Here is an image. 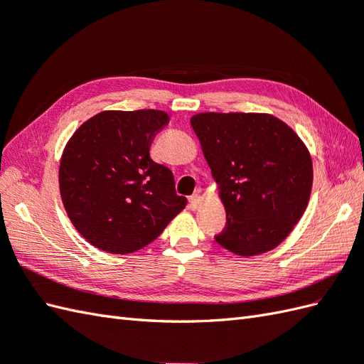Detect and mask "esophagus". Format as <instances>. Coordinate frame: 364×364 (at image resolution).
Returning a JSON list of instances; mask_svg holds the SVG:
<instances>
[{
  "mask_svg": "<svg viewBox=\"0 0 364 364\" xmlns=\"http://www.w3.org/2000/svg\"><path fill=\"white\" fill-rule=\"evenodd\" d=\"M200 203H201L200 193H193V196H191V198H189V208H191L192 210H196V209H198Z\"/></svg>",
  "mask_w": 364,
  "mask_h": 364,
  "instance_id": "34e87169",
  "label": "esophagus"
}]
</instances>
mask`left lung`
Returning a JSON list of instances; mask_svg holds the SVG:
<instances>
[{
	"label": "left lung",
	"mask_w": 364,
	"mask_h": 364,
	"mask_svg": "<svg viewBox=\"0 0 364 364\" xmlns=\"http://www.w3.org/2000/svg\"><path fill=\"white\" fill-rule=\"evenodd\" d=\"M191 124L226 209L217 243L243 257L276 248L310 198L314 167L304 142L272 114L200 113Z\"/></svg>",
	"instance_id": "1"
}]
</instances>
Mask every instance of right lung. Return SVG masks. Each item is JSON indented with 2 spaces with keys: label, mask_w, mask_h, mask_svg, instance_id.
I'll return each mask as SVG.
<instances>
[{
  "label": "right lung",
  "mask_w": 364,
  "mask_h": 364,
  "mask_svg": "<svg viewBox=\"0 0 364 364\" xmlns=\"http://www.w3.org/2000/svg\"><path fill=\"white\" fill-rule=\"evenodd\" d=\"M167 122L159 109L102 112L68 141L58 172L62 201L96 248L138 251L188 203L176 193L171 168L150 158V144Z\"/></svg>",
  "instance_id": "obj_1"
}]
</instances>
